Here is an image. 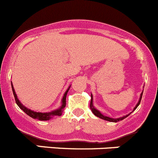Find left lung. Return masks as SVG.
<instances>
[{
	"instance_id": "8db88e82",
	"label": "left lung",
	"mask_w": 158,
	"mask_h": 158,
	"mask_svg": "<svg viewBox=\"0 0 158 158\" xmlns=\"http://www.w3.org/2000/svg\"><path fill=\"white\" fill-rule=\"evenodd\" d=\"M143 92L141 93V94H140V98H139V102H138L137 105L135 106V107L133 109V111L132 112H134L135 110L136 109H137L138 106H139V104H140V102H141V99H142V96H143ZM89 108H90V109H91L92 113H94V114L96 116H98V117L101 118V119H102V120H107V121H109V122H115V123H116V122L120 121V120H123V119H125L126 117H127V116H129V115L131 114V113H128L127 115H126V116H122V117H119V118H116V119H114V118H111V117H109V116H104L103 114H102V113H101L100 111L98 110V109H96V108L94 106V104H93V95L91 94V100H90V105H89Z\"/></svg>"
}]
</instances>
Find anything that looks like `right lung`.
I'll list each match as a JSON object with an SVG mask.
<instances>
[{"label": "right lung", "instance_id": "obj_1", "mask_svg": "<svg viewBox=\"0 0 158 158\" xmlns=\"http://www.w3.org/2000/svg\"><path fill=\"white\" fill-rule=\"evenodd\" d=\"M11 84H12V92H13V94H14V98H15V102H16L17 106H19L23 111L24 113L27 114L28 116H31V118H33V119H37V120H50L51 118H52L53 116H60L63 113L64 109L65 108L66 106V96H67V94L69 92V89L71 87V85L69 86V88L67 89V90L65 91V93L64 94V96H63V98L61 100V106H60V108L58 109H55L53 111H51V112H49V113H40V112H35L34 110H31V109H28L27 108L26 106H24L19 100L17 98V95L15 94V89L13 87V85H12V82H11Z\"/></svg>", "mask_w": 158, "mask_h": 158}]
</instances>
